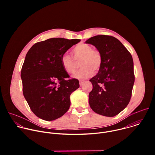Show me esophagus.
I'll use <instances>...</instances> for the list:
<instances>
[{
	"instance_id": "1",
	"label": "esophagus",
	"mask_w": 155,
	"mask_h": 155,
	"mask_svg": "<svg viewBox=\"0 0 155 155\" xmlns=\"http://www.w3.org/2000/svg\"><path fill=\"white\" fill-rule=\"evenodd\" d=\"M84 81H83V80H80V86H83V84H84Z\"/></svg>"
}]
</instances>
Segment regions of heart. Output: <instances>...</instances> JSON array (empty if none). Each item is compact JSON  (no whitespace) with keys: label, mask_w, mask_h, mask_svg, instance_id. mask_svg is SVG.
Listing matches in <instances>:
<instances>
[{"label":"heart","mask_w":155,"mask_h":155,"mask_svg":"<svg viewBox=\"0 0 155 155\" xmlns=\"http://www.w3.org/2000/svg\"><path fill=\"white\" fill-rule=\"evenodd\" d=\"M75 59L77 61L81 60V68L74 75V77L78 79H84L91 76L94 71L97 72L102 65V56L101 53L93 47L86 43H81L77 45L72 50ZM61 64L64 69L69 74H73L77 69V62L69 54L64 53L61 56Z\"/></svg>","instance_id":"b5f03b06"}]
</instances>
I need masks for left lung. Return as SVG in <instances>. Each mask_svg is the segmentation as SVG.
<instances>
[{
    "instance_id": "8db88e82",
    "label": "left lung",
    "mask_w": 155,
    "mask_h": 155,
    "mask_svg": "<svg viewBox=\"0 0 155 155\" xmlns=\"http://www.w3.org/2000/svg\"><path fill=\"white\" fill-rule=\"evenodd\" d=\"M102 56L97 74L90 81L93 90L89 104L97 114L113 117L128 105L134 83L132 56L122 43L114 37L101 35L87 39Z\"/></svg>"
}]
</instances>
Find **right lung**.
<instances>
[{
    "mask_svg": "<svg viewBox=\"0 0 155 155\" xmlns=\"http://www.w3.org/2000/svg\"><path fill=\"white\" fill-rule=\"evenodd\" d=\"M80 39L52 38L29 49L22 67L21 78L25 99L32 112L45 121L61 117L71 105L70 96L79 81L69 78L62 68L61 56Z\"/></svg>",
    "mask_w": 155,
    "mask_h": 155,
    "instance_id": "1",
    "label": "right lung"
}]
</instances>
